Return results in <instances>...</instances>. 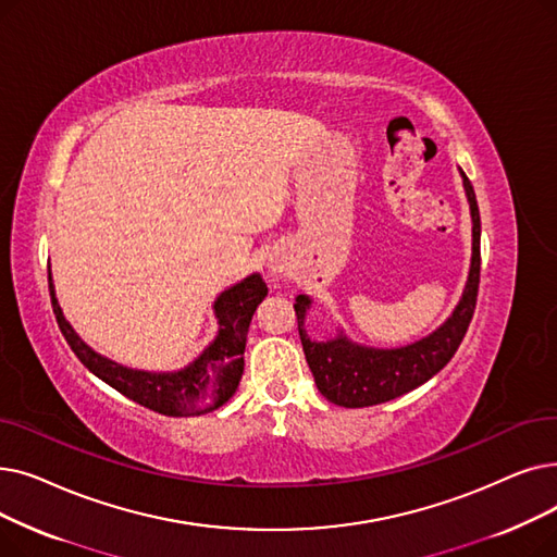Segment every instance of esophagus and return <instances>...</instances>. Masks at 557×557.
I'll list each match as a JSON object with an SVG mask.
<instances>
[{"label":"esophagus","instance_id":"obj_1","mask_svg":"<svg viewBox=\"0 0 557 557\" xmlns=\"http://www.w3.org/2000/svg\"><path fill=\"white\" fill-rule=\"evenodd\" d=\"M268 270H270L274 276H281V274L285 272V262H283V258H270V262H268Z\"/></svg>","mask_w":557,"mask_h":557}]
</instances>
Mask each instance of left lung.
<instances>
[{"label":"left lung","mask_w":557,"mask_h":557,"mask_svg":"<svg viewBox=\"0 0 557 557\" xmlns=\"http://www.w3.org/2000/svg\"><path fill=\"white\" fill-rule=\"evenodd\" d=\"M471 213V264L462 297L451 317L431 335L396 349L364 347L337 331L333 339L317 342L306 331V314L312 306L308 295H297L295 312L299 337L314 385L326 399L342 408H367L396 399L426 381L454 358L473 317L481 281V213L471 181L460 170Z\"/></svg>","instance_id":"left-lung-1"}]
</instances>
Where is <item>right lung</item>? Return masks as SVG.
I'll list each match as a JSON object with an SVG mask.
<instances>
[{
  "instance_id": "1",
  "label": "right lung",
  "mask_w": 557,
  "mask_h": 557,
  "mask_svg": "<svg viewBox=\"0 0 557 557\" xmlns=\"http://www.w3.org/2000/svg\"><path fill=\"white\" fill-rule=\"evenodd\" d=\"M49 295L59 329L90 372L153 412L168 417H195L222 408L240 385L245 372V347L251 317L258 304L268 297V285L260 274H251L226 287L215 299L213 310L218 317V335L208 347L176 372H145L131 369L111 358H103L76 335L59 306L54 281L49 270Z\"/></svg>"
}]
</instances>
